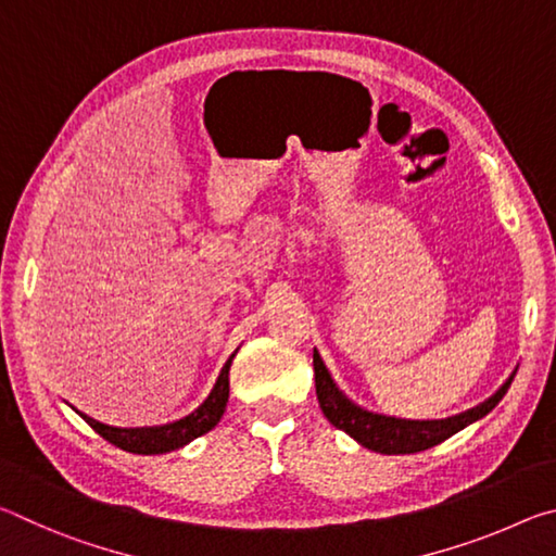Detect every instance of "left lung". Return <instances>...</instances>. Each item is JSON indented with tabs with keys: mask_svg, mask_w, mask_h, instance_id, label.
Instances as JSON below:
<instances>
[{
	"mask_svg": "<svg viewBox=\"0 0 556 556\" xmlns=\"http://www.w3.org/2000/svg\"><path fill=\"white\" fill-rule=\"evenodd\" d=\"M314 375H316V397L318 407H321L324 417L331 421L336 429L345 431L348 437H353L357 444L378 451V454L400 456V454H419L431 446L441 444L448 437H454L468 425H473L476 419L485 417L497 402L503 400V394L510 388L515 375L507 378V382L497 390L491 400H485L478 407L468 409L464 414H456L451 419L441 421H407V419H394V417H380V414L365 412L355 407L353 402H348L328 375L326 365L318 353L314 351Z\"/></svg>",
	"mask_w": 556,
	"mask_h": 556,
	"instance_id": "1",
	"label": "left lung"
}]
</instances>
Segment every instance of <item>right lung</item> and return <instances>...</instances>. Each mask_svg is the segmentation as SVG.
Here are the masks:
<instances>
[{"label": "right lung", "instance_id": "obj_1", "mask_svg": "<svg viewBox=\"0 0 556 556\" xmlns=\"http://www.w3.org/2000/svg\"><path fill=\"white\" fill-rule=\"evenodd\" d=\"M232 355H230V361L225 363V368L220 370V378H218V382H215V388L208 394V400H205L193 414H188V417L174 421V425L154 427V429H115V427L100 425V421L86 417V414H83V419H86L102 439L110 441L112 446L129 451V454L154 456V454H166V451L181 448L188 444V441H193L195 437H203L205 431H211L220 421L225 404H228V394H230L228 372H230Z\"/></svg>", "mask_w": 556, "mask_h": 556}]
</instances>
